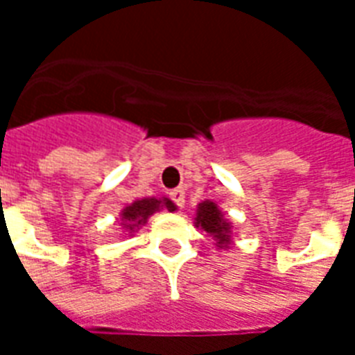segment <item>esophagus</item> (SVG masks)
I'll return each mask as SVG.
<instances>
[{
	"mask_svg": "<svg viewBox=\"0 0 355 355\" xmlns=\"http://www.w3.org/2000/svg\"><path fill=\"white\" fill-rule=\"evenodd\" d=\"M169 199L178 206V208H182L184 206V199H186V191L182 188H177V189H171L169 191Z\"/></svg>",
	"mask_w": 355,
	"mask_h": 355,
	"instance_id": "34e87169",
	"label": "esophagus"
}]
</instances>
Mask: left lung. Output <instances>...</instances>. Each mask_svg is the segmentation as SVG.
Instances as JSON below:
<instances>
[{"label": "left lung", "mask_w": 355, "mask_h": 355, "mask_svg": "<svg viewBox=\"0 0 355 355\" xmlns=\"http://www.w3.org/2000/svg\"><path fill=\"white\" fill-rule=\"evenodd\" d=\"M197 227L205 228L206 232L216 237L221 245L228 243V239H230V236H228L230 225L223 219V214L214 202H208V200L200 202L199 211H197Z\"/></svg>", "instance_id": "8db88e82"}]
</instances>
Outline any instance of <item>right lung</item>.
Here are the masks:
<instances>
[{"mask_svg":"<svg viewBox=\"0 0 355 355\" xmlns=\"http://www.w3.org/2000/svg\"><path fill=\"white\" fill-rule=\"evenodd\" d=\"M162 206H166L169 211H175V205H173L169 199H164V200H158V199H141V200H134L132 205L127 206L125 210H123L121 217L123 221L127 223L125 228L128 230H132L134 227H138V225H144L149 216H153L155 211H158Z\"/></svg>","mask_w":355,"mask_h":355,"instance_id":"add662e5","label":"right lung"}]
</instances>
